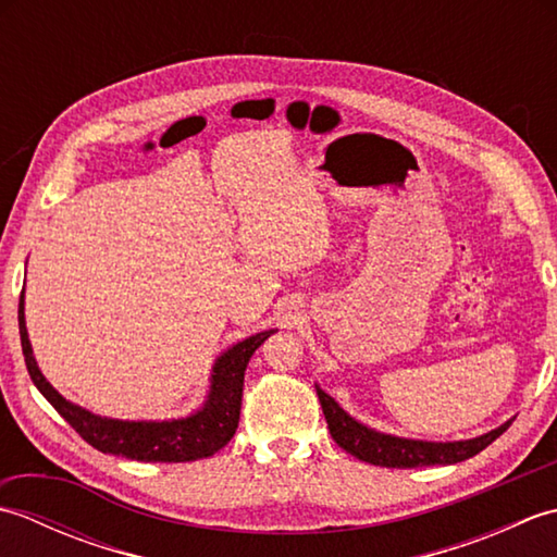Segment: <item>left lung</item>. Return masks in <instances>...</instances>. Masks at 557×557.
<instances>
[{
  "mask_svg": "<svg viewBox=\"0 0 557 557\" xmlns=\"http://www.w3.org/2000/svg\"><path fill=\"white\" fill-rule=\"evenodd\" d=\"M318 399L325 413L327 429L333 441L361 461H369L375 467H393V469H417V467H433V465H457L469 457L479 455L483 447H488L495 437H500L512 421L503 423L486 435L474 437V441L459 443H423V441H407V437H395L385 433H375L366 429L359 421H354L345 409H339L337 401L315 387Z\"/></svg>",
  "mask_w": 557,
  "mask_h": 557,
  "instance_id": "obj_1",
  "label": "left lung"
}]
</instances>
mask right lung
<instances>
[{"mask_svg":"<svg viewBox=\"0 0 557 557\" xmlns=\"http://www.w3.org/2000/svg\"><path fill=\"white\" fill-rule=\"evenodd\" d=\"M18 333L30 381L88 445L100 449V453L122 455L138 461H196L212 457L232 441L236 425H239L246 363L275 330H265V333L248 337L224 351L215 369H212V387L206 407L188 419L162 423L102 419L71 405V401L59 395L45 381L38 363L33 359L26 318H23V294L18 301Z\"/></svg>","mask_w":557,"mask_h":557,"instance_id":"1","label":"right lung"}]
</instances>
